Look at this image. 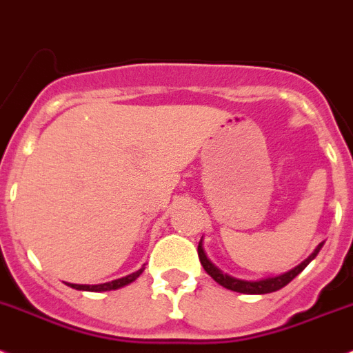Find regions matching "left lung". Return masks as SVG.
<instances>
[{
  "label": "left lung",
  "instance_id": "obj_1",
  "mask_svg": "<svg viewBox=\"0 0 353 353\" xmlns=\"http://www.w3.org/2000/svg\"><path fill=\"white\" fill-rule=\"evenodd\" d=\"M322 246H323V243H320L306 260H303L299 265H295V268L290 269V271L283 272V274L268 276V278H260V279H241V278H236V276L227 274V272H223L221 269L216 268L214 263H212L211 260L208 259V255H205L204 246H202V239H200V243H199V259H200V263H202V268L205 269V272H208V274L214 279L216 283H220L221 287L228 288V290L239 292V294H248V295L271 294V292H276V290H279V288H283L285 285L290 283L295 276L301 274L307 263H310L311 260L319 255V252L322 250Z\"/></svg>",
  "mask_w": 353,
  "mask_h": 353
}]
</instances>
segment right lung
<instances>
[{
    "instance_id": "1",
    "label": "right lung",
    "mask_w": 353,
    "mask_h": 353,
    "mask_svg": "<svg viewBox=\"0 0 353 353\" xmlns=\"http://www.w3.org/2000/svg\"><path fill=\"white\" fill-rule=\"evenodd\" d=\"M145 265H142L139 271L132 272V274L128 276H123V278H117V279H112V281H107V283H100V285H75V283H66L68 287L75 288V290H84V292H107V290H117V288H123L126 287V285L133 283L135 279L139 278V276L144 272Z\"/></svg>"
}]
</instances>
